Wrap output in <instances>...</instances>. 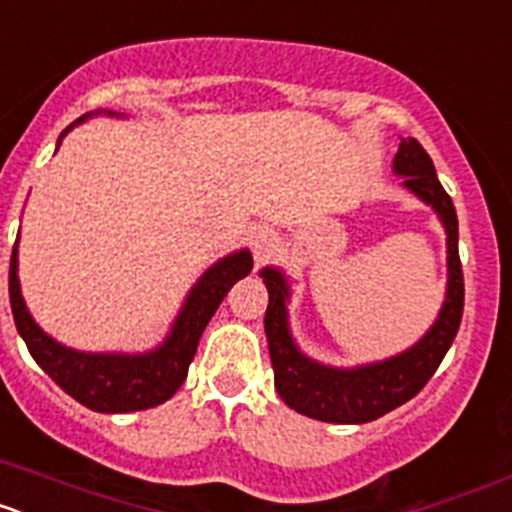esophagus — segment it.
<instances>
[{"label": "esophagus", "instance_id": "1", "mask_svg": "<svg viewBox=\"0 0 512 512\" xmlns=\"http://www.w3.org/2000/svg\"><path fill=\"white\" fill-rule=\"evenodd\" d=\"M279 235L277 230H271L269 225H256L251 233V248L256 253V259H269L271 253L277 251Z\"/></svg>", "mask_w": 512, "mask_h": 512}]
</instances>
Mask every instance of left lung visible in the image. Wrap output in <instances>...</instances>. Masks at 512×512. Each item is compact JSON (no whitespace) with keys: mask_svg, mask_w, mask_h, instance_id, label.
I'll return each instance as SVG.
<instances>
[{"mask_svg":"<svg viewBox=\"0 0 512 512\" xmlns=\"http://www.w3.org/2000/svg\"><path fill=\"white\" fill-rule=\"evenodd\" d=\"M392 171L402 179V187L436 212L446 233V295L433 325L413 346L387 359L356 366H330L312 359L297 346L289 328V277L279 266H264L259 271L269 292L264 330L274 366V387L289 408L307 418L359 425L400 408L433 377L459 330L464 312V277L454 202L443 192L431 156L415 138H400Z\"/></svg>","mask_w":512,"mask_h":512,"instance_id":"8db88e82","label":"left lung"}]
</instances>
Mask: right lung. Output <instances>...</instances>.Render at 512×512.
Returning a JSON list of instances; mask_svg holds the SVG:
<instances>
[{
	"mask_svg": "<svg viewBox=\"0 0 512 512\" xmlns=\"http://www.w3.org/2000/svg\"><path fill=\"white\" fill-rule=\"evenodd\" d=\"M94 115L125 117L112 110H97L79 117L74 125L58 135L56 151L66 133L87 122ZM17 243L12 248V261H9V305L15 315L17 333L25 341L27 351L38 361L53 382L63 392H69L76 402L94 413H135V410L156 408L169 400L187 379V369L192 364L200 338L205 333L207 323L225 300L238 279L248 277L253 269V256L248 248L233 251L223 259H217L210 269H205L192 289L184 297L182 307L176 312L169 333L158 346L138 354H122V351H79V348L63 346L53 336H48L35 318L30 315L20 289L17 277Z\"/></svg>",
	"mask_w": 512,
	"mask_h": 512,
	"instance_id": "obj_1",
	"label": "right lung"
}]
</instances>
